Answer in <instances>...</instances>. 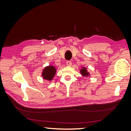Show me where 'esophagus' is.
<instances>
[{
  "instance_id": "34e87169",
  "label": "esophagus",
  "mask_w": 131,
  "mask_h": 131,
  "mask_svg": "<svg viewBox=\"0 0 131 131\" xmlns=\"http://www.w3.org/2000/svg\"><path fill=\"white\" fill-rule=\"evenodd\" d=\"M66 64H67V66H71L72 64V61H67V62H66Z\"/></svg>"
}]
</instances>
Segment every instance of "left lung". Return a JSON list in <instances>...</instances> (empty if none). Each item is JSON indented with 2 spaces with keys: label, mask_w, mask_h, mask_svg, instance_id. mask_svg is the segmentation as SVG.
<instances>
[{
  "label": "left lung",
  "mask_w": 131,
  "mask_h": 131,
  "mask_svg": "<svg viewBox=\"0 0 131 131\" xmlns=\"http://www.w3.org/2000/svg\"><path fill=\"white\" fill-rule=\"evenodd\" d=\"M80 72H81V74H82L84 77H87V76H88V75H89V73L87 72L86 69L85 68H82V69L81 70Z\"/></svg>",
  "instance_id": "left-lung-1"
}]
</instances>
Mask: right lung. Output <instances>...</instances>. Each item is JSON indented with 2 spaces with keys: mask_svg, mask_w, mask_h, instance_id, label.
<instances>
[{
  "mask_svg": "<svg viewBox=\"0 0 131 131\" xmlns=\"http://www.w3.org/2000/svg\"><path fill=\"white\" fill-rule=\"evenodd\" d=\"M56 69H55L54 67L52 66H50L46 67V68L43 69L42 76L43 78L47 80H52V78L54 76L55 74H56Z\"/></svg>",
  "mask_w": 131,
  "mask_h": 131,
  "instance_id": "obj_1",
  "label": "right lung"
}]
</instances>
